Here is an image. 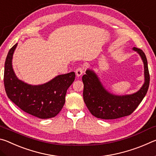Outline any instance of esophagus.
<instances>
[{
    "mask_svg": "<svg viewBox=\"0 0 156 156\" xmlns=\"http://www.w3.org/2000/svg\"><path fill=\"white\" fill-rule=\"evenodd\" d=\"M84 73V68L80 67H78L76 69V76L79 77V76H81L82 74Z\"/></svg>",
    "mask_w": 156,
    "mask_h": 156,
    "instance_id": "1",
    "label": "esophagus"
}]
</instances>
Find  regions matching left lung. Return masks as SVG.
<instances>
[{
  "instance_id": "1",
  "label": "left lung",
  "mask_w": 156,
  "mask_h": 156,
  "mask_svg": "<svg viewBox=\"0 0 156 156\" xmlns=\"http://www.w3.org/2000/svg\"><path fill=\"white\" fill-rule=\"evenodd\" d=\"M144 63V83L139 90L132 94L118 96L105 88L93 70L87 69L82 80L84 84L83 99L89 112L95 117L105 120L116 119L131 114L147 94L150 76L147 60L142 49L133 47Z\"/></svg>"
}]
</instances>
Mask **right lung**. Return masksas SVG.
<instances>
[{
  "instance_id": "1",
  "label": "right lung",
  "mask_w": 156,
  "mask_h": 156,
  "mask_svg": "<svg viewBox=\"0 0 156 156\" xmlns=\"http://www.w3.org/2000/svg\"><path fill=\"white\" fill-rule=\"evenodd\" d=\"M18 43L8 52L5 62L4 84L9 98L25 112L41 119L55 117L64 106L68 88L75 80V73L58 75L47 83L31 85L19 80L12 67Z\"/></svg>"
}]
</instances>
